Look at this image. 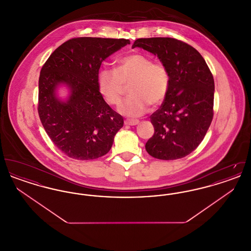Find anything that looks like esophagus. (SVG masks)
Instances as JSON below:
<instances>
[{
    "label": "esophagus",
    "instance_id": "1",
    "mask_svg": "<svg viewBox=\"0 0 251 251\" xmlns=\"http://www.w3.org/2000/svg\"><path fill=\"white\" fill-rule=\"evenodd\" d=\"M125 125H131V126H134L137 125L139 123V120H124Z\"/></svg>",
    "mask_w": 251,
    "mask_h": 251
}]
</instances>
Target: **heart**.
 Returning a JSON list of instances; mask_svg holds the SVG:
<instances>
[{"label":"heart","mask_w":251,"mask_h":251,"mask_svg":"<svg viewBox=\"0 0 251 251\" xmlns=\"http://www.w3.org/2000/svg\"><path fill=\"white\" fill-rule=\"evenodd\" d=\"M128 84L131 96L119 111L137 118L148 111L150 104L158 106L165 100L170 84L169 72L164 64L153 63L149 56L134 52L117 60L114 70L102 69L98 74L99 91L110 105L120 104Z\"/></svg>","instance_id":"obj_1"}]
</instances>
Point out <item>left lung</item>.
<instances>
[{
  "label": "left lung",
  "instance_id": "obj_1",
  "mask_svg": "<svg viewBox=\"0 0 251 251\" xmlns=\"http://www.w3.org/2000/svg\"><path fill=\"white\" fill-rule=\"evenodd\" d=\"M144 49L167 67V97L151 116L154 133L146 143L148 153L160 160H176L195 151L214 117L215 82L201 54L171 37L138 38L132 48Z\"/></svg>",
  "mask_w": 251,
  "mask_h": 251
}]
</instances>
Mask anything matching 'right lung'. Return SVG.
<instances>
[{
  "instance_id": "add662e5",
  "label": "right lung",
  "mask_w": 251,
  "mask_h": 251,
  "mask_svg": "<svg viewBox=\"0 0 251 251\" xmlns=\"http://www.w3.org/2000/svg\"><path fill=\"white\" fill-rule=\"evenodd\" d=\"M130 44L124 38L76 37L56 49L38 80V115L49 137L66 155L93 160L111 150L123 118L108 105L98 88L101 63ZM60 84L70 88L67 101L56 96Z\"/></svg>"
}]
</instances>
